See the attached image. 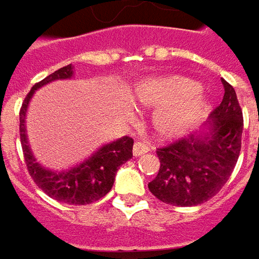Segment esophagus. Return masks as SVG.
I'll return each instance as SVG.
<instances>
[{
    "label": "esophagus",
    "mask_w": 259,
    "mask_h": 259,
    "mask_svg": "<svg viewBox=\"0 0 259 259\" xmlns=\"http://www.w3.org/2000/svg\"><path fill=\"white\" fill-rule=\"evenodd\" d=\"M148 151H150V148L145 144H143V143H135L134 147H133V154H134L135 157L144 155L145 153H148Z\"/></svg>",
    "instance_id": "1"
}]
</instances>
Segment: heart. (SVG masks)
<instances>
[{
	"instance_id": "b5f03b06",
	"label": "heart",
	"mask_w": 259,
	"mask_h": 259,
	"mask_svg": "<svg viewBox=\"0 0 259 259\" xmlns=\"http://www.w3.org/2000/svg\"><path fill=\"white\" fill-rule=\"evenodd\" d=\"M130 99L135 106L155 109L151 125L155 135L163 140L186 134L207 109V98L199 83L180 75L143 79L135 83Z\"/></svg>"
}]
</instances>
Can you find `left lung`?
Returning a JSON list of instances; mask_svg holds the SVG:
<instances>
[{"mask_svg":"<svg viewBox=\"0 0 259 259\" xmlns=\"http://www.w3.org/2000/svg\"><path fill=\"white\" fill-rule=\"evenodd\" d=\"M225 94L199 131L157 151L160 170L150 192L173 206H197L218 193L232 174L241 151L242 111L235 89L222 79Z\"/></svg>","mask_w":259,"mask_h":259,"instance_id":"left-lung-1","label":"left lung"}]
</instances>
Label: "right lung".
<instances>
[{"instance_id": "1", "label": "right lung", "mask_w": 259, "mask_h": 259, "mask_svg": "<svg viewBox=\"0 0 259 259\" xmlns=\"http://www.w3.org/2000/svg\"><path fill=\"white\" fill-rule=\"evenodd\" d=\"M75 67L67 65L31 88L20 111V138L28 173L47 196L67 204H89L102 199L112 189L116 171L133 157L134 140L130 137L116 138L111 143L101 145L94 154L89 155L83 161L69 168L53 170L37 161L28 143L25 125L27 111L35 91L56 80L72 79Z\"/></svg>"}]
</instances>
